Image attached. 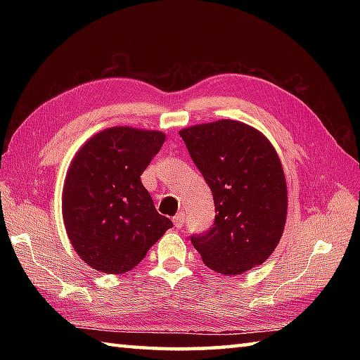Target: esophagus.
<instances>
[{
  "mask_svg": "<svg viewBox=\"0 0 360 360\" xmlns=\"http://www.w3.org/2000/svg\"><path fill=\"white\" fill-rule=\"evenodd\" d=\"M184 219H186V215L184 213H178V215L176 217H173V224H174V227L176 229H181L182 226H184Z\"/></svg>",
  "mask_w": 360,
  "mask_h": 360,
  "instance_id": "obj_1",
  "label": "esophagus"
}]
</instances>
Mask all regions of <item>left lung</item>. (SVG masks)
Listing matches in <instances>:
<instances>
[{
	"mask_svg": "<svg viewBox=\"0 0 360 360\" xmlns=\"http://www.w3.org/2000/svg\"><path fill=\"white\" fill-rule=\"evenodd\" d=\"M182 141L212 190L215 223L192 236L212 271L240 275L277 248L288 215V187L274 145L257 128L221 119L187 127Z\"/></svg>",
	"mask_w": 360,
	"mask_h": 360,
	"instance_id": "left-lung-1",
	"label": "left lung"
}]
</instances>
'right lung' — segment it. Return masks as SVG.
<instances>
[{"mask_svg": "<svg viewBox=\"0 0 360 360\" xmlns=\"http://www.w3.org/2000/svg\"><path fill=\"white\" fill-rule=\"evenodd\" d=\"M164 141L158 129L111 127L72 158L62 193L63 223L74 250L93 269L131 271L173 227L141 182Z\"/></svg>", "mask_w": 360, "mask_h": 360, "instance_id": "right-lung-1", "label": "right lung"}]
</instances>
